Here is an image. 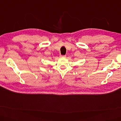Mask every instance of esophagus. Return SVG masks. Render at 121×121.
I'll return each instance as SVG.
<instances>
[{
    "label": "esophagus",
    "mask_w": 121,
    "mask_h": 121,
    "mask_svg": "<svg viewBox=\"0 0 121 121\" xmlns=\"http://www.w3.org/2000/svg\"><path fill=\"white\" fill-rule=\"evenodd\" d=\"M66 56V55H60V57H65Z\"/></svg>",
    "instance_id": "obj_1"
}]
</instances>
